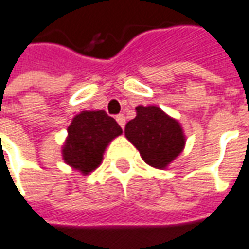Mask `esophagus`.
<instances>
[{
  "instance_id": "obj_1",
  "label": "esophagus",
  "mask_w": 249,
  "mask_h": 249,
  "mask_svg": "<svg viewBox=\"0 0 249 249\" xmlns=\"http://www.w3.org/2000/svg\"><path fill=\"white\" fill-rule=\"evenodd\" d=\"M116 120H117V123H119L120 126H121V128H124L125 126V116L124 114H119V116L116 117Z\"/></svg>"
}]
</instances>
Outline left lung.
I'll use <instances>...</instances> for the list:
<instances>
[{"label":"left lung","instance_id":"8db88e82","mask_svg":"<svg viewBox=\"0 0 249 249\" xmlns=\"http://www.w3.org/2000/svg\"><path fill=\"white\" fill-rule=\"evenodd\" d=\"M125 136L155 168H166L185 148V133L178 121L160 107H136V117L125 125Z\"/></svg>","mask_w":249,"mask_h":249}]
</instances>
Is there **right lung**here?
Here are the masks:
<instances>
[{"instance_id":"add662e5","label":"right lung","mask_w":249,"mask_h":249,"mask_svg":"<svg viewBox=\"0 0 249 249\" xmlns=\"http://www.w3.org/2000/svg\"><path fill=\"white\" fill-rule=\"evenodd\" d=\"M67 133L62 149L64 161L88 175L100 166L107 144L123 129L107 112L85 110L72 119Z\"/></svg>"}]
</instances>
